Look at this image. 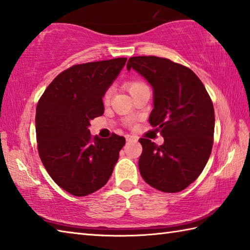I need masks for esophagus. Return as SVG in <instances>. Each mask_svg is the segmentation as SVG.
I'll list each match as a JSON object with an SVG mask.
<instances>
[{
  "mask_svg": "<svg viewBox=\"0 0 250 250\" xmlns=\"http://www.w3.org/2000/svg\"><path fill=\"white\" fill-rule=\"evenodd\" d=\"M125 140H126V142H132V141H137V138H135L134 135L126 134L125 135Z\"/></svg>",
  "mask_w": 250,
  "mask_h": 250,
  "instance_id": "1",
  "label": "esophagus"
}]
</instances>
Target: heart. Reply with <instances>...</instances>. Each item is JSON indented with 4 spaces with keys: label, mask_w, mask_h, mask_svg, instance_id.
<instances>
[{
    "label": "heart",
    "mask_w": 250,
    "mask_h": 250,
    "mask_svg": "<svg viewBox=\"0 0 250 250\" xmlns=\"http://www.w3.org/2000/svg\"><path fill=\"white\" fill-rule=\"evenodd\" d=\"M146 84L144 83L142 81H129L125 83V88L128 89V92L132 95L133 93L137 92V90L141 89V88H144L146 87ZM110 99H111V89H107L105 94H104L103 96V102L104 104H109L110 103ZM125 125H133V119H128L125 121Z\"/></svg>",
    "instance_id": "obj_1"
}]
</instances>
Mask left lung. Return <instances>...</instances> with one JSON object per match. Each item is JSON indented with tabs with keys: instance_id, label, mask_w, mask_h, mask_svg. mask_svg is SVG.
I'll list each match as a JSON object with an SVG mask.
<instances>
[{
	"instance_id": "8db88e82",
	"label": "left lung",
	"mask_w": 250,
	"mask_h": 250,
	"mask_svg": "<svg viewBox=\"0 0 250 250\" xmlns=\"http://www.w3.org/2000/svg\"><path fill=\"white\" fill-rule=\"evenodd\" d=\"M126 69L144 76L153 87L148 121L164 143L141 138L139 169L143 179L163 192H179L201 174L211 155L214 108L200 79L189 67L154 56L132 57Z\"/></svg>"
}]
</instances>
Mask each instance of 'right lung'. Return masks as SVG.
Segmentation results:
<instances>
[{"label": "right lung", "instance_id": "right-lung-1", "mask_svg": "<svg viewBox=\"0 0 250 250\" xmlns=\"http://www.w3.org/2000/svg\"><path fill=\"white\" fill-rule=\"evenodd\" d=\"M126 58L75 64L61 72L40 97L36 135L40 160L59 187L76 197L107 184L125 139L92 137L89 121L104 113L103 96Z\"/></svg>", "mask_w": 250, "mask_h": 250}]
</instances>
